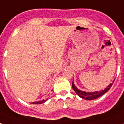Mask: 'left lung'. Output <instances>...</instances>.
<instances>
[{
    "mask_svg": "<svg viewBox=\"0 0 124 124\" xmlns=\"http://www.w3.org/2000/svg\"><path fill=\"white\" fill-rule=\"evenodd\" d=\"M115 80L113 81L112 83H110V85L107 86L106 88H105L104 90H101L100 92H85V91H82L81 90H79L77 88L75 85H74V82L73 81L72 83V88L73 90L75 92V93H77V95L80 97V98H83V99H85L86 100H96L97 98H100V96H101L102 95H103L104 93H105L106 92L109 90L111 86H112V84L114 83Z\"/></svg>",
    "mask_w": 124,
    "mask_h": 124,
    "instance_id": "8db88e82",
    "label": "left lung"
}]
</instances>
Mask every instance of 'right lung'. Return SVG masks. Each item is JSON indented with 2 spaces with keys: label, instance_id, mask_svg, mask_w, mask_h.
Wrapping results in <instances>:
<instances>
[{
  "label": "right lung",
  "instance_id": "right-lung-1",
  "mask_svg": "<svg viewBox=\"0 0 124 124\" xmlns=\"http://www.w3.org/2000/svg\"><path fill=\"white\" fill-rule=\"evenodd\" d=\"M47 100H48V99H47V100H41V101H39L32 102V104H41V103H45V101H47Z\"/></svg>",
  "mask_w": 124,
  "mask_h": 124
}]
</instances>
